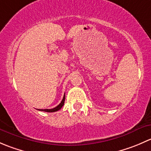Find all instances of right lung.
Returning <instances> with one entry per match:
<instances>
[{"label":"right lung","instance_id":"right-lung-1","mask_svg":"<svg viewBox=\"0 0 151 151\" xmlns=\"http://www.w3.org/2000/svg\"><path fill=\"white\" fill-rule=\"evenodd\" d=\"M64 101H65V93H64V96H63V99H62L61 102L57 106H55V108H53V109H39L38 110L39 111H43V112H56V111H58L59 109H60L62 108V106H63V104H64Z\"/></svg>","mask_w":151,"mask_h":151}]
</instances>
